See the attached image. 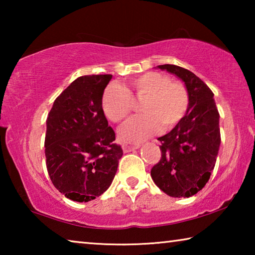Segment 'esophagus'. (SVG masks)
<instances>
[{"label": "esophagus", "instance_id": "obj_1", "mask_svg": "<svg viewBox=\"0 0 255 255\" xmlns=\"http://www.w3.org/2000/svg\"><path fill=\"white\" fill-rule=\"evenodd\" d=\"M139 147H140L139 144H129V143H124L123 144V149H124L125 153H128V152H130V150L137 149Z\"/></svg>", "mask_w": 255, "mask_h": 255}]
</instances>
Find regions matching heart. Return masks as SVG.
<instances>
[{
	"instance_id": "b5f03b06",
	"label": "heart",
	"mask_w": 255,
	"mask_h": 255,
	"mask_svg": "<svg viewBox=\"0 0 255 255\" xmlns=\"http://www.w3.org/2000/svg\"><path fill=\"white\" fill-rule=\"evenodd\" d=\"M131 98L141 100L136 116L119 129V137L126 141H140L154 135L159 128L175 127L187 114L189 93L180 82L157 72H148L133 77L127 86L111 83L102 94L101 107L112 123H122L132 109Z\"/></svg>"
}]
</instances>
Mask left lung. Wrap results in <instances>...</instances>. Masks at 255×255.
Returning <instances> with one entry per match:
<instances>
[{
    "label": "left lung",
    "instance_id": "left-lung-1",
    "mask_svg": "<svg viewBox=\"0 0 255 255\" xmlns=\"http://www.w3.org/2000/svg\"><path fill=\"white\" fill-rule=\"evenodd\" d=\"M157 68L182 80L190 102L183 119L157 138L162 156L150 175L167 196L189 198L205 187L215 167L221 145L219 114L214 93L192 72L170 64Z\"/></svg>",
    "mask_w": 255,
    "mask_h": 255
}]
</instances>
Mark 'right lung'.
<instances>
[{"label": "right lung", "instance_id": "obj_1", "mask_svg": "<svg viewBox=\"0 0 255 255\" xmlns=\"http://www.w3.org/2000/svg\"><path fill=\"white\" fill-rule=\"evenodd\" d=\"M111 79L110 74L77 77L47 117V171L55 188L73 201L88 202L107 191L123 156L101 107Z\"/></svg>", "mask_w": 255, "mask_h": 255}]
</instances>
